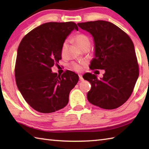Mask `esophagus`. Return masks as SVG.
Segmentation results:
<instances>
[{"label":"esophagus","mask_w":149,"mask_h":149,"mask_svg":"<svg viewBox=\"0 0 149 149\" xmlns=\"http://www.w3.org/2000/svg\"><path fill=\"white\" fill-rule=\"evenodd\" d=\"M79 79L81 81H83V76H82L81 75H79Z\"/></svg>","instance_id":"34e87169"}]
</instances>
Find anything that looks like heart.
<instances>
[{
  "instance_id": "1",
  "label": "heart",
  "mask_w": 149,
  "mask_h": 149,
  "mask_svg": "<svg viewBox=\"0 0 149 149\" xmlns=\"http://www.w3.org/2000/svg\"><path fill=\"white\" fill-rule=\"evenodd\" d=\"M74 40L75 43H77V45L79 46V47H80L81 49H82L83 47H85L86 45H90V42L89 38H88L87 36H86L84 34L79 33V34H76L74 37ZM66 42H65L63 44L62 51H64L66 48ZM71 67L75 71H79L81 69V66L75 63H72L71 65Z\"/></svg>"
}]
</instances>
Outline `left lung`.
Listing matches in <instances>:
<instances>
[{
    "mask_svg": "<svg viewBox=\"0 0 149 149\" xmlns=\"http://www.w3.org/2000/svg\"><path fill=\"white\" fill-rule=\"evenodd\" d=\"M77 25L93 38L94 58L90 68L105 71L100 79L91 73L83 76L91 85L88 100L101 108L116 109L130 97L138 78L133 42L124 31L109 22L97 20Z\"/></svg>",
    "mask_w": 149,
    "mask_h": 149,
    "instance_id": "obj_1",
    "label": "left lung"
}]
</instances>
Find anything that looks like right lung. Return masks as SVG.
I'll return each instance as SVG.
<instances>
[{"instance_id":"right-lung-1","label":"right lung","mask_w":149,"mask_h":149,"mask_svg":"<svg viewBox=\"0 0 149 149\" xmlns=\"http://www.w3.org/2000/svg\"><path fill=\"white\" fill-rule=\"evenodd\" d=\"M73 22H47L22 40L15 69L16 83L25 100L40 113L55 112L65 107L79 76L66 70L61 75L51 68L61 59L62 46L73 30Z\"/></svg>"}]
</instances>
